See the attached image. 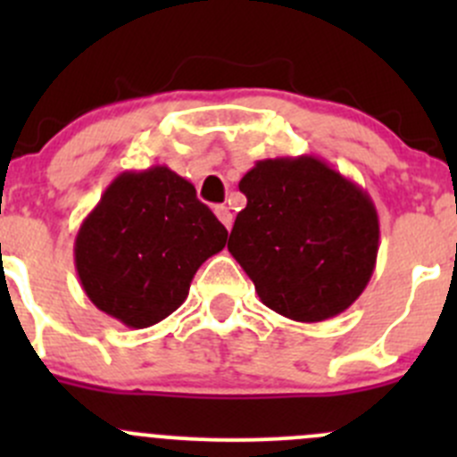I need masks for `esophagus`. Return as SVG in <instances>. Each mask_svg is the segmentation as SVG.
Masks as SVG:
<instances>
[{"mask_svg":"<svg viewBox=\"0 0 457 457\" xmlns=\"http://www.w3.org/2000/svg\"><path fill=\"white\" fill-rule=\"evenodd\" d=\"M214 214H216V219H219L220 223L225 225V228L232 229V214H229L228 207H225V205H216L214 207Z\"/></svg>","mask_w":457,"mask_h":457,"instance_id":"1","label":"esophagus"}]
</instances>
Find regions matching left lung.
<instances>
[{
    "instance_id": "obj_1",
    "label": "left lung",
    "mask_w": 457,
    "mask_h": 457,
    "mask_svg": "<svg viewBox=\"0 0 457 457\" xmlns=\"http://www.w3.org/2000/svg\"><path fill=\"white\" fill-rule=\"evenodd\" d=\"M228 250L262 305L296 322L343 314L376 270L380 223L358 183L312 154L256 161Z\"/></svg>"
}]
</instances>
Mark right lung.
<instances>
[{"mask_svg": "<svg viewBox=\"0 0 457 457\" xmlns=\"http://www.w3.org/2000/svg\"><path fill=\"white\" fill-rule=\"evenodd\" d=\"M228 229L168 165L123 172L105 187L75 238V267L92 305L130 329L168 318Z\"/></svg>", "mask_w": 457, "mask_h": 457, "instance_id": "1", "label": "right lung"}]
</instances>
